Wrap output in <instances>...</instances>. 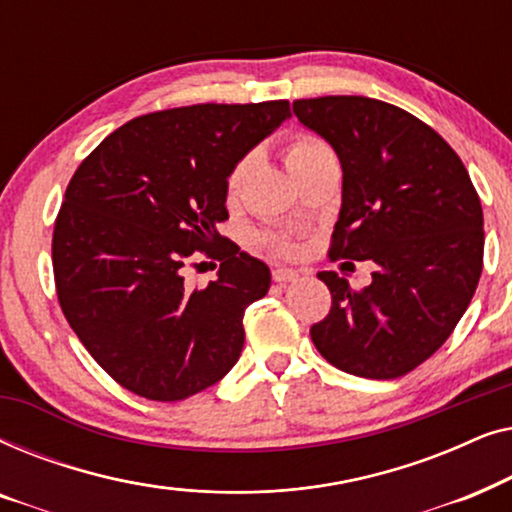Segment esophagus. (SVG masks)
<instances>
[{"label": "esophagus", "instance_id": "obj_1", "mask_svg": "<svg viewBox=\"0 0 512 512\" xmlns=\"http://www.w3.org/2000/svg\"><path fill=\"white\" fill-rule=\"evenodd\" d=\"M300 275L296 270H289V268H275L272 270V279L279 284H289V282H296Z\"/></svg>", "mask_w": 512, "mask_h": 512}]
</instances>
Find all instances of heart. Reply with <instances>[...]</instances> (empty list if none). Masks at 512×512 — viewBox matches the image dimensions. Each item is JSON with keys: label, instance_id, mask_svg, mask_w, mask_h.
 Here are the masks:
<instances>
[{"label": "heart", "instance_id": "obj_1", "mask_svg": "<svg viewBox=\"0 0 512 512\" xmlns=\"http://www.w3.org/2000/svg\"><path fill=\"white\" fill-rule=\"evenodd\" d=\"M251 158H254V156H247L244 160H240V163L233 167V172L228 174V181H226L228 198H235L237 191H240L244 174H247L249 165H251ZM326 158H333V151L328 149V144L321 142L319 137H312V135L291 137V142L286 144V151H284V160H286V165H289L293 177L303 172L305 167H310V165L319 163V160H326ZM261 244H265V247L272 249V251H279V254H291V251H293L291 237L282 235V233L263 235Z\"/></svg>", "mask_w": 512, "mask_h": 512}]
</instances>
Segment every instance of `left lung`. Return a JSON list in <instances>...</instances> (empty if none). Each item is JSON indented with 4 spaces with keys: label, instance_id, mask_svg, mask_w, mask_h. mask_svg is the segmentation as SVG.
<instances>
[{
    "label": "left lung",
    "instance_id": "8db88e82",
    "mask_svg": "<svg viewBox=\"0 0 512 512\" xmlns=\"http://www.w3.org/2000/svg\"><path fill=\"white\" fill-rule=\"evenodd\" d=\"M342 165V207L328 256L373 261L354 291L319 272L331 312L310 328L335 368L394 380L440 349L464 317L482 272V207L452 146L408 111L359 95L293 102Z\"/></svg>",
    "mask_w": 512,
    "mask_h": 512
}]
</instances>
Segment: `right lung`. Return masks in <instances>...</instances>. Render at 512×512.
I'll return each instance as SVG.
<instances>
[{
  "label": "right lung",
  "instance_id": "obj_1",
  "mask_svg": "<svg viewBox=\"0 0 512 512\" xmlns=\"http://www.w3.org/2000/svg\"><path fill=\"white\" fill-rule=\"evenodd\" d=\"M286 118V100L156 111L74 172L53 230L55 289L83 347L132 394L184 401L240 359L244 310L268 293L270 268L216 226L228 174ZM195 250L222 261L205 290L180 275Z\"/></svg>",
  "mask_w": 512,
  "mask_h": 512
}]
</instances>
